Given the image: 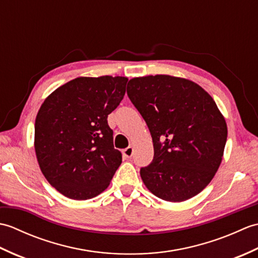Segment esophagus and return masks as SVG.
I'll return each instance as SVG.
<instances>
[{
	"label": "esophagus",
	"mask_w": 258,
	"mask_h": 258,
	"mask_svg": "<svg viewBox=\"0 0 258 258\" xmlns=\"http://www.w3.org/2000/svg\"><path fill=\"white\" fill-rule=\"evenodd\" d=\"M133 153H134V150H133L132 146H128V147H126L125 150H123V155L125 157H127V158L132 157L133 156Z\"/></svg>",
	"instance_id": "esophagus-1"
}]
</instances>
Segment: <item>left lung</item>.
<instances>
[{"mask_svg": "<svg viewBox=\"0 0 258 258\" xmlns=\"http://www.w3.org/2000/svg\"><path fill=\"white\" fill-rule=\"evenodd\" d=\"M127 95L152 135L154 157L141 168L158 199L183 202L210 184L221 165L227 126L200 85L169 75L130 80Z\"/></svg>", "mask_w": 258, "mask_h": 258, "instance_id": "8db88e82", "label": "left lung"}]
</instances>
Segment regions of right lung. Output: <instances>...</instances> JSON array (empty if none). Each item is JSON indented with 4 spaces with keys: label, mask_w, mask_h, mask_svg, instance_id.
Wrapping results in <instances>:
<instances>
[{
    "label": "right lung",
    "mask_w": 258,
    "mask_h": 258,
    "mask_svg": "<svg viewBox=\"0 0 258 258\" xmlns=\"http://www.w3.org/2000/svg\"><path fill=\"white\" fill-rule=\"evenodd\" d=\"M126 83L122 76L78 78L54 91L36 115L38 165L69 199L101 194L122 163L107 116L123 100Z\"/></svg>",
    "instance_id": "obj_1"
}]
</instances>
